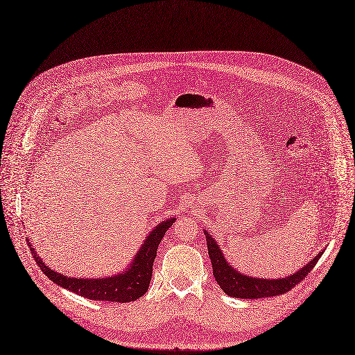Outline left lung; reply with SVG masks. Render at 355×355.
Masks as SVG:
<instances>
[{
	"label": "left lung",
	"mask_w": 355,
	"mask_h": 355,
	"mask_svg": "<svg viewBox=\"0 0 355 355\" xmlns=\"http://www.w3.org/2000/svg\"><path fill=\"white\" fill-rule=\"evenodd\" d=\"M209 257L213 267V275L220 288L230 297L238 299H261V297H271L280 296L296 287L304 277L312 271L316 266L318 259L322 257V252L318 254L309 264H306L303 268L283 279H255V277H248L236 271L232 266L227 263V259L223 257L218 242L211 238L210 232L205 230Z\"/></svg>",
	"instance_id": "1"
}]
</instances>
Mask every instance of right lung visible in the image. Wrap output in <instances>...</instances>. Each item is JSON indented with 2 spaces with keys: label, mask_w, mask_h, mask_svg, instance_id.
Segmentation results:
<instances>
[{
  "label": "right lung",
  "mask_w": 355,
  "mask_h": 355,
  "mask_svg": "<svg viewBox=\"0 0 355 355\" xmlns=\"http://www.w3.org/2000/svg\"><path fill=\"white\" fill-rule=\"evenodd\" d=\"M174 222L175 219H166L155 229L150 230V234L142 243L141 250L135 255L128 270L112 277H101V279H81V277L80 279H72V277L60 274L46 266L43 259L35 251V248H32V245H27L30 246V251H32V255L36 259L40 270L48 275L49 280H52L58 286L91 300L126 303L137 300L148 291L152 277L153 259L157 257L158 245L166 230L173 226Z\"/></svg>",
  "instance_id": "add662e5"
}]
</instances>
